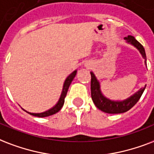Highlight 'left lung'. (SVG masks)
I'll use <instances>...</instances> for the list:
<instances>
[{
  "label": "left lung",
  "instance_id": "obj_1",
  "mask_svg": "<svg viewBox=\"0 0 154 154\" xmlns=\"http://www.w3.org/2000/svg\"><path fill=\"white\" fill-rule=\"evenodd\" d=\"M125 40L127 43L131 44L132 46L137 49L142 56V58L145 59V65L146 66V54H145V49L142 45L139 42L137 41L134 37L131 35L125 37ZM91 99L93 100V103H95L96 108H98L100 110L103 111L106 113H110V114L125 112L130 108H133V106L137 103V101L140 98L146 87L145 85L144 88L139 89L133 96H131L130 97L124 100H112L103 96V94L101 91L100 81L97 79L96 76L92 71H91Z\"/></svg>",
  "mask_w": 154,
  "mask_h": 154
}]
</instances>
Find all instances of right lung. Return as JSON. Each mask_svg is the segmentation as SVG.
Masks as SVG:
<instances>
[{"label": "right lung", "mask_w": 154, "mask_h": 154, "mask_svg": "<svg viewBox=\"0 0 154 154\" xmlns=\"http://www.w3.org/2000/svg\"><path fill=\"white\" fill-rule=\"evenodd\" d=\"M76 73H77V70L74 71L71 74H70L67 78L65 79L63 83V90H62V92H61L60 97H59V100L57 102L55 105L52 107L51 108L48 109V110L45 111L43 112H40V113H33V112H27L26 110H25L24 108H22L25 112H26L29 114H30L32 116H38V117H46V116H49L54 115L60 110L61 108H63V106L64 104V100H65V97L66 96V93H67V91H68V88L71 85V82L74 79V78L75 77Z\"/></svg>", "instance_id": "1"}]
</instances>
